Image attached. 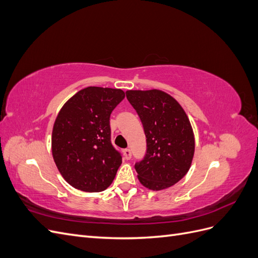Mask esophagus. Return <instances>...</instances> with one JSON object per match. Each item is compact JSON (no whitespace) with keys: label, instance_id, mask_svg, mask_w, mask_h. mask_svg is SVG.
I'll use <instances>...</instances> for the list:
<instances>
[{"label":"esophagus","instance_id":"obj_1","mask_svg":"<svg viewBox=\"0 0 258 258\" xmlns=\"http://www.w3.org/2000/svg\"><path fill=\"white\" fill-rule=\"evenodd\" d=\"M123 156H124V158H126L127 160H129L131 158V151L129 150V148H126V150H123Z\"/></svg>","mask_w":258,"mask_h":258}]
</instances>
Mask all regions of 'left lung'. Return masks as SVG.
I'll return each mask as SVG.
<instances>
[{"mask_svg": "<svg viewBox=\"0 0 258 258\" xmlns=\"http://www.w3.org/2000/svg\"><path fill=\"white\" fill-rule=\"evenodd\" d=\"M126 96L146 137L144 158L135 165L139 181L152 190L168 188L183 178L191 165L195 139L188 117L163 91L128 90Z\"/></svg>", "mask_w": 258, "mask_h": 258, "instance_id": "8db88e82", "label": "left lung"}]
</instances>
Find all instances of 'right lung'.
Returning <instances> with one entry per match:
<instances>
[{
  "instance_id": "obj_1",
  "label": "right lung",
  "mask_w": 258,
  "mask_h": 258,
  "mask_svg": "<svg viewBox=\"0 0 258 258\" xmlns=\"http://www.w3.org/2000/svg\"><path fill=\"white\" fill-rule=\"evenodd\" d=\"M124 98L120 89L87 87L61 108L52 129L53 160L75 188L98 192L113 182L121 154L111 141L110 116Z\"/></svg>"
}]
</instances>
